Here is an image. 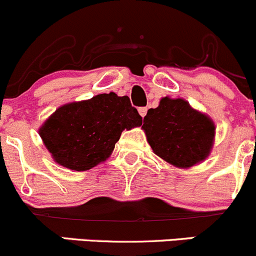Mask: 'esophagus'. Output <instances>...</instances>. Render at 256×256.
<instances>
[{"label": "esophagus", "mask_w": 256, "mask_h": 256, "mask_svg": "<svg viewBox=\"0 0 256 256\" xmlns=\"http://www.w3.org/2000/svg\"><path fill=\"white\" fill-rule=\"evenodd\" d=\"M138 114L141 115V118H144L147 114V108H140V109H138Z\"/></svg>", "instance_id": "esophagus-1"}]
</instances>
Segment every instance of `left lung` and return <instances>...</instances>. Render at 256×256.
Listing matches in <instances>:
<instances>
[{"label": "left lung", "mask_w": 256, "mask_h": 256, "mask_svg": "<svg viewBox=\"0 0 256 256\" xmlns=\"http://www.w3.org/2000/svg\"><path fill=\"white\" fill-rule=\"evenodd\" d=\"M142 128L152 151L177 168H190L210 154L214 121L182 98L164 96L144 118Z\"/></svg>", "instance_id": "obj_1"}]
</instances>
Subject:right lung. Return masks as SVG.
Here are the masks:
<instances>
[{
  "label": "right lung",
  "instance_id": "right-lung-1",
  "mask_svg": "<svg viewBox=\"0 0 256 256\" xmlns=\"http://www.w3.org/2000/svg\"><path fill=\"white\" fill-rule=\"evenodd\" d=\"M141 124L128 96L109 92L62 105L38 132L56 164L82 172L106 161L121 132Z\"/></svg>",
  "mask_w": 256,
  "mask_h": 256
}]
</instances>
